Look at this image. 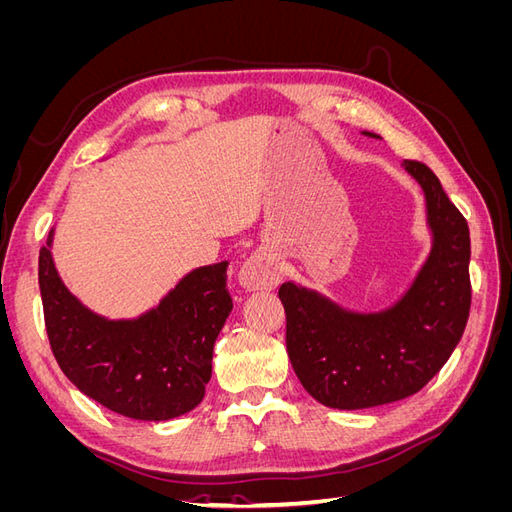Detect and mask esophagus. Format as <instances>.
<instances>
[{
  "instance_id": "esophagus-1",
  "label": "esophagus",
  "mask_w": 512,
  "mask_h": 512,
  "mask_svg": "<svg viewBox=\"0 0 512 512\" xmlns=\"http://www.w3.org/2000/svg\"><path fill=\"white\" fill-rule=\"evenodd\" d=\"M239 282L250 290H271L280 284V269L271 250H256L243 262Z\"/></svg>"
}]
</instances>
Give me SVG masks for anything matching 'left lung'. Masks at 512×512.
I'll return each mask as SVG.
<instances>
[{"label":"left lung","mask_w":512,"mask_h":512,"mask_svg":"<svg viewBox=\"0 0 512 512\" xmlns=\"http://www.w3.org/2000/svg\"><path fill=\"white\" fill-rule=\"evenodd\" d=\"M365 136L380 138L374 132ZM421 185L431 252L412 286L382 312H352L286 282V348L294 374L320 404L363 410L418 393L453 354L470 316V230L440 179L404 160Z\"/></svg>","instance_id":"obj_1"}]
</instances>
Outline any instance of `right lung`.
<instances>
[{"mask_svg": "<svg viewBox=\"0 0 512 512\" xmlns=\"http://www.w3.org/2000/svg\"><path fill=\"white\" fill-rule=\"evenodd\" d=\"M51 228L40 250L44 324L68 380L104 408L136 421H168L194 410L211 380L213 346L232 299L228 262L190 271L143 316L108 320L85 307L55 269Z\"/></svg>", "mask_w": 512, "mask_h": 512, "instance_id": "obj_1", "label": "right lung"}]
</instances>
